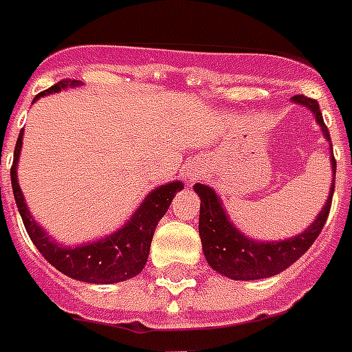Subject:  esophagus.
<instances>
[{
    "instance_id": "obj_1",
    "label": "esophagus",
    "mask_w": 352,
    "mask_h": 352,
    "mask_svg": "<svg viewBox=\"0 0 352 352\" xmlns=\"http://www.w3.org/2000/svg\"><path fill=\"white\" fill-rule=\"evenodd\" d=\"M188 177H195V171L188 170Z\"/></svg>"
}]
</instances>
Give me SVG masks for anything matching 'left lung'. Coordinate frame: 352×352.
<instances>
[{
    "label": "left lung",
    "instance_id": "8db88e82",
    "mask_svg": "<svg viewBox=\"0 0 352 352\" xmlns=\"http://www.w3.org/2000/svg\"><path fill=\"white\" fill-rule=\"evenodd\" d=\"M294 103H299L312 111L316 122L331 142V134L327 129L319 104L316 99L307 96H294ZM332 149V144H331ZM332 173L336 175V160L334 155L331 157ZM195 194L199 195V236L203 243V253L206 262L210 264L214 272L221 273L232 280H256L278 275L286 267L299 260L312 245L319 232L325 227V221L331 212L332 194H334V182L331 186V194L327 199L323 210L319 212L314 223H310L305 232L280 241H258L251 240L236 229L232 221L223 210L221 199L218 194L206 184H195Z\"/></svg>",
    "mask_w": 352,
    "mask_h": 352
}]
</instances>
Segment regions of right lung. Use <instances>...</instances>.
I'll return each mask as SVG.
<instances>
[{"instance_id":"1","label":"right lung","mask_w":352,"mask_h":352,"mask_svg":"<svg viewBox=\"0 0 352 352\" xmlns=\"http://www.w3.org/2000/svg\"><path fill=\"white\" fill-rule=\"evenodd\" d=\"M79 80L75 79L58 80L57 85L40 92L33 101L47 94L60 92L63 88L79 87ZM21 138H23V129L16 140L10 181H12V192H14V201L20 210L21 221L42 256L60 273L82 283L114 284L136 277L147 262L157 223L162 219L175 194L181 192L184 184L181 181H173L155 188L153 192H149L140 208L134 212L133 218L114 234L98 241H90V243H80L77 248H64L45 234V230L34 221L23 201V194L18 184V173H16L21 151Z\"/></svg>"}]
</instances>
